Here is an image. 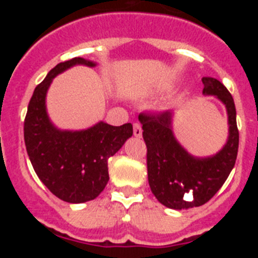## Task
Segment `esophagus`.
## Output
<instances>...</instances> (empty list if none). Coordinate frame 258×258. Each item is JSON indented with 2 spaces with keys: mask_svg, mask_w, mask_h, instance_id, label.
<instances>
[{
  "mask_svg": "<svg viewBox=\"0 0 258 258\" xmlns=\"http://www.w3.org/2000/svg\"><path fill=\"white\" fill-rule=\"evenodd\" d=\"M133 133H134V136L138 137V138L142 136V126H141V124H138V122H134V124H133Z\"/></svg>",
  "mask_w": 258,
  "mask_h": 258,
  "instance_id": "1",
  "label": "esophagus"
}]
</instances>
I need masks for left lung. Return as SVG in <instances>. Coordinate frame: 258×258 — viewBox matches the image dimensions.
<instances>
[{"mask_svg":"<svg viewBox=\"0 0 258 258\" xmlns=\"http://www.w3.org/2000/svg\"><path fill=\"white\" fill-rule=\"evenodd\" d=\"M206 95H216L227 109L229 140L209 157H195L175 141L172 112L140 113L143 140L147 146V173L152 194L163 206L188 209L206 204L229 177L236 161L239 131L232 95L213 77H203Z\"/></svg>","mask_w":258,"mask_h":258,"instance_id":"1","label":"left lung"}]
</instances>
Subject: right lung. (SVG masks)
<instances>
[{
    "mask_svg": "<svg viewBox=\"0 0 258 258\" xmlns=\"http://www.w3.org/2000/svg\"><path fill=\"white\" fill-rule=\"evenodd\" d=\"M95 63L84 58L61 61L36 86L24 118V142L38 178L56 198L67 203L93 200L104 190L108 159L133 136L131 122L112 126L101 121L86 131H59L46 112V93L52 79L72 66Z\"/></svg>",
    "mask_w": 258,
    "mask_h": 258,
    "instance_id": "obj_1",
    "label": "right lung"
}]
</instances>
